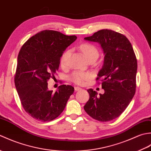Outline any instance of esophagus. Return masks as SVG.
<instances>
[{
    "label": "esophagus",
    "instance_id": "34e87169",
    "mask_svg": "<svg viewBox=\"0 0 151 151\" xmlns=\"http://www.w3.org/2000/svg\"><path fill=\"white\" fill-rule=\"evenodd\" d=\"M82 89V88H79V87H75V91H80V90H81Z\"/></svg>",
    "mask_w": 151,
    "mask_h": 151
}]
</instances>
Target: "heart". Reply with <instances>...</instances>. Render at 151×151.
Wrapping results in <instances>:
<instances>
[{
    "mask_svg": "<svg viewBox=\"0 0 151 151\" xmlns=\"http://www.w3.org/2000/svg\"><path fill=\"white\" fill-rule=\"evenodd\" d=\"M82 52L84 53L87 60L90 59H97L99 56V50L97 48L93 45L90 43H84L80 46ZM70 55V50H66L62 53L60 59V65L64 67L67 65V61ZM91 77L90 74L88 73L81 72V71H75L73 72L69 76L70 81L73 82L75 84L78 85H83L85 82Z\"/></svg>",
    "mask_w": 151,
    "mask_h": 151,
    "instance_id": "obj_1",
    "label": "heart"
}]
</instances>
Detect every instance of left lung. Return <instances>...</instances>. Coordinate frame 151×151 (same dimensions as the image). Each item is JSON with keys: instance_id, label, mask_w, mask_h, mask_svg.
<instances>
[{"instance_id": "1", "label": "left lung", "mask_w": 151, "mask_h": 151, "mask_svg": "<svg viewBox=\"0 0 151 151\" xmlns=\"http://www.w3.org/2000/svg\"><path fill=\"white\" fill-rule=\"evenodd\" d=\"M84 39L100 43L104 53V65L96 81L101 80L104 93L88 89V101L84 106L89 116L101 122L118 117L136 93L137 59L129 40L111 30H99Z\"/></svg>"}]
</instances>
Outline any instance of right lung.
<instances>
[{"label": "right lung", "instance_id": "right-lung-1", "mask_svg": "<svg viewBox=\"0 0 151 151\" xmlns=\"http://www.w3.org/2000/svg\"><path fill=\"white\" fill-rule=\"evenodd\" d=\"M76 38L45 30L31 37L19 51L14 76L15 88L25 111L36 120L55 119L73 93V86L64 84L54 93L48 89L47 82L55 78L61 56Z\"/></svg>", "mask_w": 151, "mask_h": 151}]
</instances>
